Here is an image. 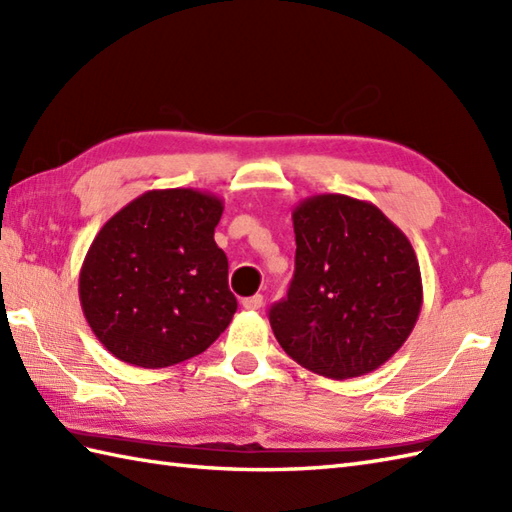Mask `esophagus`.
<instances>
[{"label": "esophagus", "mask_w": 512, "mask_h": 512, "mask_svg": "<svg viewBox=\"0 0 512 512\" xmlns=\"http://www.w3.org/2000/svg\"><path fill=\"white\" fill-rule=\"evenodd\" d=\"M242 306H244L246 310H259V308H264V297H262V295L246 297V299L242 301Z\"/></svg>", "instance_id": "esophagus-1"}]
</instances>
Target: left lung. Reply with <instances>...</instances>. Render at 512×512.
Here are the masks:
<instances>
[{"instance_id":"left-lung-1","label":"left lung","mask_w":512,"mask_h":512,"mask_svg":"<svg viewBox=\"0 0 512 512\" xmlns=\"http://www.w3.org/2000/svg\"><path fill=\"white\" fill-rule=\"evenodd\" d=\"M295 277L268 312L284 352L345 380L374 372L409 339L422 277L407 235L372 202L321 193L299 202Z\"/></svg>"}]
</instances>
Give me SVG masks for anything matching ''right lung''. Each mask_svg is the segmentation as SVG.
<instances>
[{"mask_svg":"<svg viewBox=\"0 0 512 512\" xmlns=\"http://www.w3.org/2000/svg\"><path fill=\"white\" fill-rule=\"evenodd\" d=\"M224 202L154 189L96 233L79 273L85 319L118 361L160 369L202 354L237 310L213 233Z\"/></svg>","mask_w":512,"mask_h":512,"instance_id":"right-lung-1","label":"right lung"}]
</instances>
